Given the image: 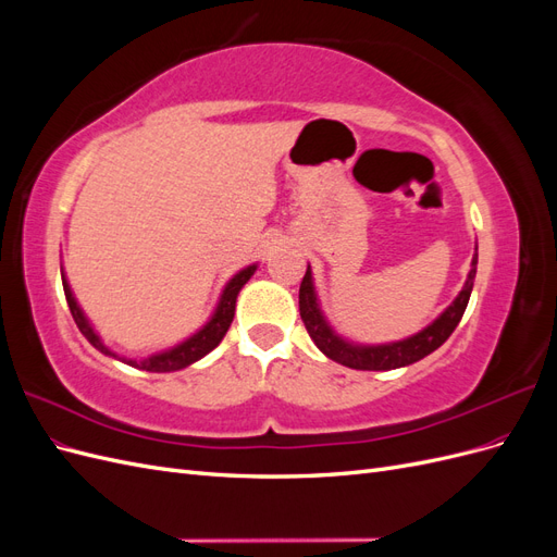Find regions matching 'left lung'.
<instances>
[{
  "label": "left lung",
  "mask_w": 557,
  "mask_h": 557,
  "mask_svg": "<svg viewBox=\"0 0 557 557\" xmlns=\"http://www.w3.org/2000/svg\"><path fill=\"white\" fill-rule=\"evenodd\" d=\"M476 262L479 256L471 260L469 269V278L465 283L462 293L455 297L453 305L434 320L430 327L423 332H418L411 339H404L397 344H385V346H352L346 344L344 339L336 336L327 323L320 315L315 293H313V283H311V267L307 269L305 278H301L299 285V315L305 320V327L313 344L325 352V356L334 362L346 364L350 369H364V372H385V369H397V367H407L418 360H423L430 356L432 350L440 348L453 330L458 327L460 318L469 305V295L471 288H474V278H476Z\"/></svg>",
  "instance_id": "8db88e82"
}]
</instances>
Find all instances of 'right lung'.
I'll list each match as a JSON object with an SVG mask.
<instances>
[{"label": "right lung", "mask_w": 557, "mask_h": 557, "mask_svg": "<svg viewBox=\"0 0 557 557\" xmlns=\"http://www.w3.org/2000/svg\"><path fill=\"white\" fill-rule=\"evenodd\" d=\"M252 272H256V264L246 267L244 272H239L237 276H234V278L227 283V288H225V293H223V297H221V305H218L213 318L205 325V330H199L195 336H190L188 342H183L181 346H176V348H172V350L160 352V356H153V358H146V360H141V362L129 360V364H132V367H139V369H146V372H176V369H183V367H188V364L197 362L199 358H205L207 352H211L218 344L223 342L225 332H227L230 325H232L234 307H237V295H239V290L244 288V283L252 276ZM62 285H64L66 305H70V311H72V315H74V320H76V325H78L81 334L86 336V339H88L97 350L107 352V356H113V352H111L102 342H99V336H97L95 330L90 327L86 315L81 313V309H78V305H76V299H74V295H72V290H70V285H66L64 278H62ZM113 358H115V356H113ZM123 362H127V360H123Z\"/></svg>", "instance_id": "right-lung-1"}]
</instances>
